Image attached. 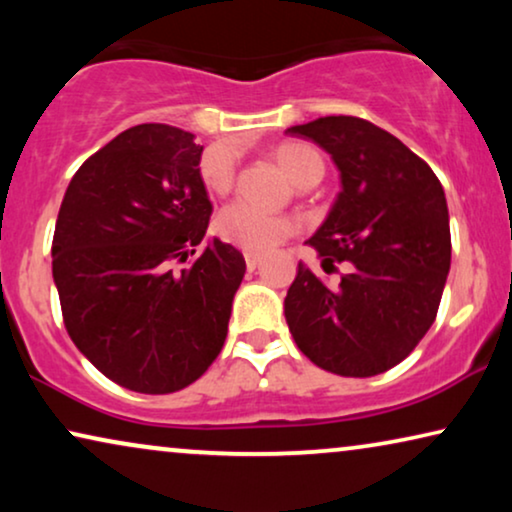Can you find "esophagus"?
Segmentation results:
<instances>
[{"mask_svg":"<svg viewBox=\"0 0 512 512\" xmlns=\"http://www.w3.org/2000/svg\"><path fill=\"white\" fill-rule=\"evenodd\" d=\"M244 261H247V268H249V270H256L258 265H261V254H254V251H247V254H244Z\"/></svg>","mask_w":512,"mask_h":512,"instance_id":"34e87169","label":"esophagus"}]
</instances>
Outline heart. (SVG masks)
Listing matches in <instances>:
<instances>
[{"label":"heart","mask_w":512,"mask_h":512,"mask_svg":"<svg viewBox=\"0 0 512 512\" xmlns=\"http://www.w3.org/2000/svg\"><path fill=\"white\" fill-rule=\"evenodd\" d=\"M275 158L279 167L286 172V177L300 188L312 184V181H319L321 174H324V160L307 144H279L275 149ZM200 177L207 191L223 195L233 186L235 172L233 165L221 153H207L202 158ZM216 230H219L223 240L233 242L237 247L247 251H268L277 247V244H282L284 240H289L296 233V223L284 214L263 212V209L237 200L219 214Z\"/></svg>","instance_id":"obj_1"}]
</instances>
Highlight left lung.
<instances>
[{
	"instance_id": "left-lung-1",
	"label": "left lung",
	"mask_w": 512,
	"mask_h": 512,
	"mask_svg": "<svg viewBox=\"0 0 512 512\" xmlns=\"http://www.w3.org/2000/svg\"><path fill=\"white\" fill-rule=\"evenodd\" d=\"M286 132L312 139L338 165L342 191L307 244L328 275L347 263L338 284L298 263L286 324L314 366L380 375L436 321L452 256L445 191L417 153L363 118L326 116Z\"/></svg>"
}]
</instances>
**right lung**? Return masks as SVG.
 <instances>
[{
  "label": "right lung",
  "mask_w": 512,
  "mask_h": 512,
  "mask_svg": "<svg viewBox=\"0 0 512 512\" xmlns=\"http://www.w3.org/2000/svg\"><path fill=\"white\" fill-rule=\"evenodd\" d=\"M200 156L191 132L135 125L79 167L55 221L53 279L69 338L139 394H172L205 375L247 272L216 237L192 258L212 216Z\"/></svg>",
  "instance_id": "add662e5"
}]
</instances>
